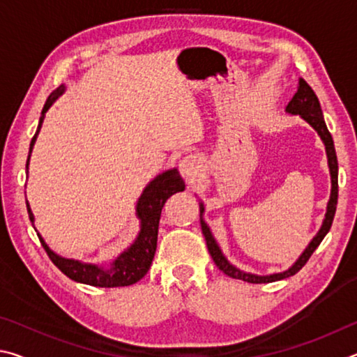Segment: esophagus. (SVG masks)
I'll return each mask as SVG.
<instances>
[{"mask_svg": "<svg viewBox=\"0 0 357 357\" xmlns=\"http://www.w3.org/2000/svg\"><path fill=\"white\" fill-rule=\"evenodd\" d=\"M179 172L187 181H193L203 172V162L197 154H189L179 160Z\"/></svg>", "mask_w": 357, "mask_h": 357, "instance_id": "1", "label": "esophagus"}]
</instances>
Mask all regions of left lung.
Masks as SVG:
<instances>
[{
	"instance_id": "8db88e82",
	"label": "left lung",
	"mask_w": 357,
	"mask_h": 357,
	"mask_svg": "<svg viewBox=\"0 0 357 357\" xmlns=\"http://www.w3.org/2000/svg\"><path fill=\"white\" fill-rule=\"evenodd\" d=\"M287 112L291 114H299V116L304 118L307 123H309L312 128L318 132V135L321 137V140L324 143L326 154H328V162H329L331 181H332V190H331V200L328 203V213H326V219L323 222L321 228H319V231L317 233V236L312 239V243L304 250V253L299 257L298 261H296L288 271H285V273L271 274V275H253L249 273H243V271L234 268L233 264H229L227 261V258L223 257V253L220 252L219 245H217V243L214 241L213 234H211L208 225L202 219V231L204 234V239H206V245H208L211 257H213L217 268H219L223 274L231 277V279L244 280L249 283H269V282L287 279V277H289V275H294L296 273H299V271L304 268V264L307 261H309L312 253L315 252V249L319 244H321L323 238L328 234V231L331 229L332 220H334L335 209H337V198H338V164H337L334 140H332L329 130H328V128H326V123L323 119V112H321V107H319V100L317 98V94L313 93V89L309 86V83H307L304 78H301L299 80L298 93H296L293 96V99L289 100ZM203 211H204L203 204H200L202 214H203Z\"/></svg>"
}]
</instances>
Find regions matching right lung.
I'll return each instance as SVG.
<instances>
[{
	"label": "right lung",
	"mask_w": 357,
	"mask_h": 357,
	"mask_svg": "<svg viewBox=\"0 0 357 357\" xmlns=\"http://www.w3.org/2000/svg\"><path fill=\"white\" fill-rule=\"evenodd\" d=\"M64 86L61 84L56 91H53L45 102L44 108H42V116L39 119L38 130L29 144V154H31V149L34 146L36 137H38L42 121H44L45 112L50 108V105L55 102L59 94H63ZM29 162V155H28ZM26 162V168H28ZM185 189V184L178 170H168L157 176L153 183H151L144 192L142 193L140 200L137 204V215L140 217L142 220V229L140 234L134 244H132L128 250L121 253L118 259H114L112 266L108 269L100 268V266L96 264H83L80 261H75V259H68L61 258L56 253H53L48 245L44 243V239H40V244L44 247L48 258L52 259L53 264L61 271L64 275H68L69 279L86 283V285L93 287H102V288H113V287H128L132 283H137L144 275L151 268V263H153L155 247H157V231H159V220H160V213L162 208H164L165 202L170 198L173 193L183 192ZM28 208V215L29 220L34 222V215L29 209V204L26 203Z\"/></svg>",
	"instance_id": "right-lung-1"
}]
</instances>
